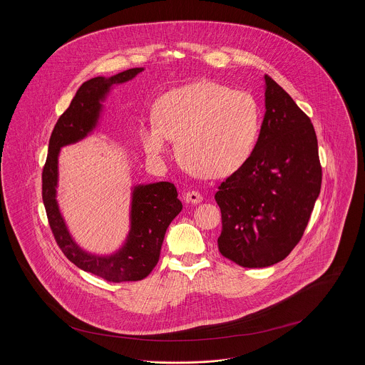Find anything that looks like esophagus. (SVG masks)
Wrapping results in <instances>:
<instances>
[{
    "label": "esophagus",
    "instance_id": "esophagus-1",
    "mask_svg": "<svg viewBox=\"0 0 365 365\" xmlns=\"http://www.w3.org/2000/svg\"><path fill=\"white\" fill-rule=\"evenodd\" d=\"M202 195L198 192V191H188V192H185L184 194V201L187 202V204H194V205H197V204H200V202H202Z\"/></svg>",
    "mask_w": 365,
    "mask_h": 365
}]
</instances>
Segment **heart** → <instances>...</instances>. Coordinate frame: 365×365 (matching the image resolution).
<instances>
[{"instance_id":"b5f03b06","label":"heart","mask_w":365,"mask_h":365,"mask_svg":"<svg viewBox=\"0 0 365 365\" xmlns=\"http://www.w3.org/2000/svg\"><path fill=\"white\" fill-rule=\"evenodd\" d=\"M155 120L140 125L145 152L161 160L177 152L197 173L220 178L252 156L260 130L257 105L245 91L201 80L174 88L157 100Z\"/></svg>"}]
</instances>
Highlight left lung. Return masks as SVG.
I'll return each instance as SVG.
<instances>
[{
    "instance_id": "left-lung-1",
    "label": "left lung",
    "mask_w": 365,
    "mask_h": 365,
    "mask_svg": "<svg viewBox=\"0 0 365 365\" xmlns=\"http://www.w3.org/2000/svg\"><path fill=\"white\" fill-rule=\"evenodd\" d=\"M264 83L265 113L253 153L215 194L219 252L247 268L269 267L292 252L322 185L311 119L271 77Z\"/></svg>"
}]
</instances>
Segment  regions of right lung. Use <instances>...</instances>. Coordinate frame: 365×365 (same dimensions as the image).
I'll list each match as a JSON object with an SVG mask.
<instances>
[{
    "instance_id": "right-lung-1",
    "label": "right lung",
    "mask_w": 365,
    "mask_h": 365,
    "mask_svg": "<svg viewBox=\"0 0 365 365\" xmlns=\"http://www.w3.org/2000/svg\"><path fill=\"white\" fill-rule=\"evenodd\" d=\"M143 70V67H136L112 77H94L78 88L53 129L42 174V198L58 247L78 268L110 282L143 279L156 267L165 230L182 209L177 198V188L167 181L132 187L130 223L125 242L110 255L90 253L77 245L60 212L57 201L58 155L61 148L90 136L100 125L105 100L110 90L133 80Z\"/></svg>"
}]
</instances>
